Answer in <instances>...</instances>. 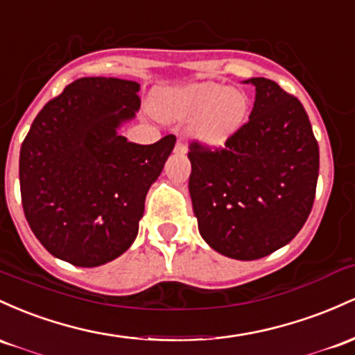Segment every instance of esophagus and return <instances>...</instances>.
I'll list each match as a JSON object with an SVG mask.
<instances>
[{
    "instance_id": "34e87169",
    "label": "esophagus",
    "mask_w": 355,
    "mask_h": 355,
    "mask_svg": "<svg viewBox=\"0 0 355 355\" xmlns=\"http://www.w3.org/2000/svg\"><path fill=\"white\" fill-rule=\"evenodd\" d=\"M174 150H176L178 154H186V153H188V146L184 144V141H181V139H178L176 147H174Z\"/></svg>"
}]
</instances>
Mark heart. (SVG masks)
Listing matches in <instances>:
<instances>
[{
	"mask_svg": "<svg viewBox=\"0 0 355 355\" xmlns=\"http://www.w3.org/2000/svg\"><path fill=\"white\" fill-rule=\"evenodd\" d=\"M159 112L169 119L194 117L193 130L211 144L226 141L248 112V98L241 90L218 82H199L169 90L159 101Z\"/></svg>",
	"mask_w": 355,
	"mask_h": 355,
	"instance_id": "heart-1",
	"label": "heart"
}]
</instances>
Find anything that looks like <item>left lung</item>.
Masks as SVG:
<instances>
[{
  "mask_svg": "<svg viewBox=\"0 0 355 355\" xmlns=\"http://www.w3.org/2000/svg\"><path fill=\"white\" fill-rule=\"evenodd\" d=\"M250 119L223 147L189 144V193L199 233L234 260L277 252L305 225L318 179V144L297 97L268 78Z\"/></svg>",
  "mask_w": 355,
  "mask_h": 355,
  "instance_id": "1",
  "label": "left lung"
}]
</instances>
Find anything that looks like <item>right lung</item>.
<instances>
[{
	"label": "right lung",
	"instance_id": "right-lung-1",
	"mask_svg": "<svg viewBox=\"0 0 355 355\" xmlns=\"http://www.w3.org/2000/svg\"><path fill=\"white\" fill-rule=\"evenodd\" d=\"M139 83L85 77L45 103L19 150L25 218L53 257L98 266L121 257L137 236L146 194L176 144L117 134L141 107Z\"/></svg>",
	"mask_w": 355,
	"mask_h": 355
}]
</instances>
